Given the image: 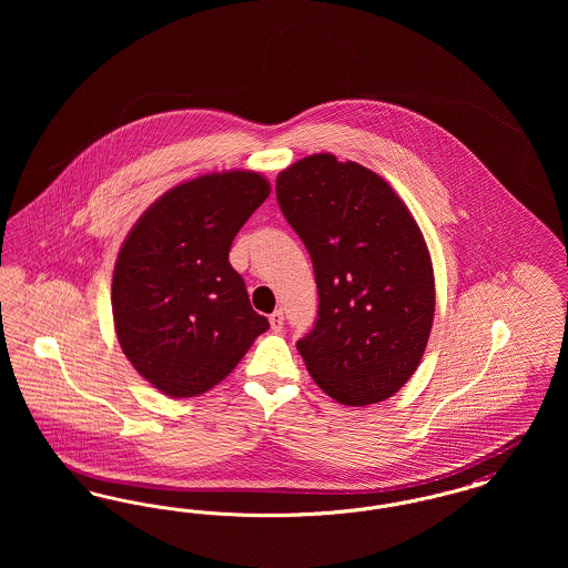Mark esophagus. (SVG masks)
<instances>
[{"label": "esophagus", "mask_w": 568, "mask_h": 568, "mask_svg": "<svg viewBox=\"0 0 568 568\" xmlns=\"http://www.w3.org/2000/svg\"><path fill=\"white\" fill-rule=\"evenodd\" d=\"M283 322H285V317H283V311L278 308V311H274L271 315V327L274 332H281L283 329Z\"/></svg>", "instance_id": "1"}]
</instances>
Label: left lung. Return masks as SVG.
Here are the masks:
<instances>
[{
	"instance_id": "1",
	"label": "left lung",
	"mask_w": 568,
	"mask_h": 568,
	"mask_svg": "<svg viewBox=\"0 0 568 568\" xmlns=\"http://www.w3.org/2000/svg\"><path fill=\"white\" fill-rule=\"evenodd\" d=\"M276 200L317 281V320L296 343L311 377L341 405L394 396L434 320L433 262L415 219L373 170L329 153L283 170Z\"/></svg>"
}]
</instances>
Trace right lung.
Segmentation results:
<instances>
[{
    "label": "right lung",
    "mask_w": 568,
    "mask_h": 568,
    "mask_svg": "<svg viewBox=\"0 0 568 568\" xmlns=\"http://www.w3.org/2000/svg\"><path fill=\"white\" fill-rule=\"evenodd\" d=\"M268 195L257 172L204 174L165 191L121 246L112 276L116 338L165 396L209 392L271 327L227 260Z\"/></svg>",
    "instance_id": "1"
}]
</instances>
